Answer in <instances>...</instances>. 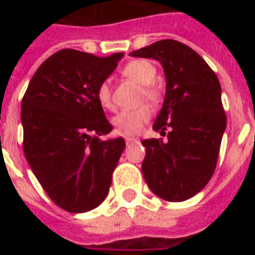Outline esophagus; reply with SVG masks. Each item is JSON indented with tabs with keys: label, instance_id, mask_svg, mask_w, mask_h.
Returning a JSON list of instances; mask_svg holds the SVG:
<instances>
[{
	"label": "esophagus",
	"instance_id": "34e87169",
	"mask_svg": "<svg viewBox=\"0 0 255 255\" xmlns=\"http://www.w3.org/2000/svg\"><path fill=\"white\" fill-rule=\"evenodd\" d=\"M135 141H137V139H135V137H126V143L128 144H132V143H135Z\"/></svg>",
	"mask_w": 255,
	"mask_h": 255
}]
</instances>
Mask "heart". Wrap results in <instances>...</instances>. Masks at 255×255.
Returning <instances> with one entry per match:
<instances>
[{
  "label": "heart",
  "mask_w": 255,
  "mask_h": 255,
  "mask_svg": "<svg viewBox=\"0 0 255 255\" xmlns=\"http://www.w3.org/2000/svg\"><path fill=\"white\" fill-rule=\"evenodd\" d=\"M124 77L129 78L137 85L143 86V95L149 102H157L160 99V91L157 87L152 86L151 83L155 81L156 67L147 59H135L124 66ZM96 99L103 108L111 110L114 108L111 96V87L107 81L102 82L96 91ZM151 118V110L147 106L133 108V110H124L119 112L112 119V124L115 127V131L120 135L133 136L137 135L144 124L147 123Z\"/></svg>",
  "instance_id": "obj_1"
}]
</instances>
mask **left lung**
<instances>
[{
  "instance_id": "1",
  "label": "left lung",
  "mask_w": 255,
  "mask_h": 255,
  "mask_svg": "<svg viewBox=\"0 0 255 255\" xmlns=\"http://www.w3.org/2000/svg\"><path fill=\"white\" fill-rule=\"evenodd\" d=\"M131 57L160 62L165 75L163 107L153 129L167 140L147 139L143 176L149 189L167 201H185L209 182L226 128L221 86L208 63L174 39L135 50Z\"/></svg>"
}]
</instances>
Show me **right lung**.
Wrapping results in <instances>:
<instances>
[{
  "label": "right lung",
  "mask_w": 255,
  "mask_h": 255,
  "mask_svg": "<svg viewBox=\"0 0 255 255\" xmlns=\"http://www.w3.org/2000/svg\"><path fill=\"white\" fill-rule=\"evenodd\" d=\"M122 57L61 50L39 66L22 99L26 160L49 197L71 213L104 201L126 147L123 137L99 139L112 126L96 99Z\"/></svg>",
  "instance_id": "obj_1"
}]
</instances>
